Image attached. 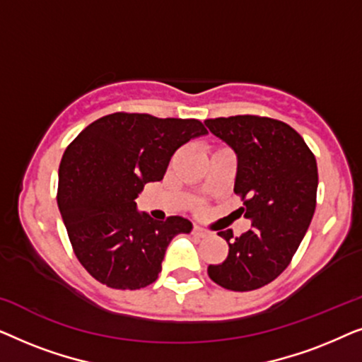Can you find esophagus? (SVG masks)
<instances>
[{
  "label": "esophagus",
  "instance_id": "34e87169",
  "mask_svg": "<svg viewBox=\"0 0 362 362\" xmlns=\"http://www.w3.org/2000/svg\"><path fill=\"white\" fill-rule=\"evenodd\" d=\"M192 234H194L196 237H206L207 234H209V232L204 230V229H201V227L194 226V227H192Z\"/></svg>",
  "mask_w": 362,
  "mask_h": 362
}]
</instances>
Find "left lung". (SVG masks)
<instances>
[{"label":"left lung","mask_w":362,"mask_h":362,"mask_svg":"<svg viewBox=\"0 0 362 362\" xmlns=\"http://www.w3.org/2000/svg\"><path fill=\"white\" fill-rule=\"evenodd\" d=\"M207 128L234 148V192L252 229L229 244L226 260L207 267L211 280L232 291H250L274 281L293 259L316 207L318 166L303 138L285 122L259 115L209 118Z\"/></svg>","instance_id":"obj_1"}]
</instances>
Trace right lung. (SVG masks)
Returning a JSON list of instances; mask_svg holds the SVG:
<instances>
[{
  "instance_id": "right-lung-1",
  "label": "right lung",
  "mask_w": 362,
  "mask_h": 362,
  "mask_svg": "<svg viewBox=\"0 0 362 362\" xmlns=\"http://www.w3.org/2000/svg\"><path fill=\"white\" fill-rule=\"evenodd\" d=\"M207 130L196 118L117 112L78 133L59 166L57 204L83 269L115 290H138L161 272L166 247L191 232L185 217L136 211L146 182L161 181L173 153Z\"/></svg>"
}]
</instances>
